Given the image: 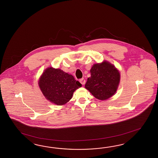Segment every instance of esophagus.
<instances>
[{
    "label": "esophagus",
    "instance_id": "esophagus-1",
    "mask_svg": "<svg viewBox=\"0 0 158 158\" xmlns=\"http://www.w3.org/2000/svg\"><path fill=\"white\" fill-rule=\"evenodd\" d=\"M79 81L81 82V85H84L85 83V80L84 78H82L81 79H80Z\"/></svg>",
    "mask_w": 158,
    "mask_h": 158
}]
</instances>
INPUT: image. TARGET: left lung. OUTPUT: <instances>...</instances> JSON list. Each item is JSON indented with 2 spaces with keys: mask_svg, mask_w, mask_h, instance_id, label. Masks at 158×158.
Listing matches in <instances>:
<instances>
[{
  "mask_svg": "<svg viewBox=\"0 0 158 158\" xmlns=\"http://www.w3.org/2000/svg\"><path fill=\"white\" fill-rule=\"evenodd\" d=\"M90 73L85 88L95 98L105 100L114 94L119 85L120 75L113 65L107 61L94 64Z\"/></svg>",
  "mask_w": 158,
  "mask_h": 158,
  "instance_id": "1",
  "label": "left lung"
}]
</instances>
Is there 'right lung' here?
<instances>
[{
    "label": "right lung",
    "mask_w": 158,
    "mask_h": 158,
    "mask_svg": "<svg viewBox=\"0 0 158 158\" xmlns=\"http://www.w3.org/2000/svg\"><path fill=\"white\" fill-rule=\"evenodd\" d=\"M40 88L48 100L57 105H63L72 98L73 92L81 87L73 75L60 69L47 68L40 77Z\"/></svg>",
    "instance_id": "add662e5"
}]
</instances>
